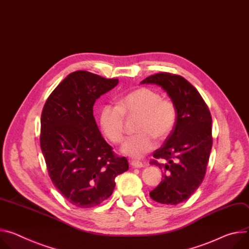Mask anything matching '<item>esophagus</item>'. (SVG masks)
Masks as SVG:
<instances>
[{
  "mask_svg": "<svg viewBox=\"0 0 249 249\" xmlns=\"http://www.w3.org/2000/svg\"><path fill=\"white\" fill-rule=\"evenodd\" d=\"M130 165L134 168H142V167L144 166L143 163L142 161H139V160H131Z\"/></svg>",
  "mask_w": 249,
  "mask_h": 249,
  "instance_id": "1",
  "label": "esophagus"
}]
</instances>
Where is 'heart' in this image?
Returning a JSON list of instances; mask_svg holds the SVG:
<instances>
[{
	"label": "heart",
	"instance_id": "b5f03b06",
	"mask_svg": "<svg viewBox=\"0 0 249 249\" xmlns=\"http://www.w3.org/2000/svg\"><path fill=\"white\" fill-rule=\"evenodd\" d=\"M125 117H139L135 131L124 142V154L141 158L155 147V139L166 140L177 123V108L168 98H161L156 90L147 87L137 88L120 99L118 106L105 105L99 116L101 129L107 139L114 143L124 140Z\"/></svg>",
	"mask_w": 249,
	"mask_h": 249
}]
</instances>
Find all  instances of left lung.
<instances>
[{"mask_svg": "<svg viewBox=\"0 0 249 249\" xmlns=\"http://www.w3.org/2000/svg\"><path fill=\"white\" fill-rule=\"evenodd\" d=\"M142 83L161 86L177 108L173 131L150 161L162 170L163 179L149 193L155 202L177 205L189 199L205 178L213 145L212 116L198 90L180 75L160 72Z\"/></svg>", "mask_w": 249, "mask_h": 249, "instance_id": "1", "label": "left lung"}]
</instances>
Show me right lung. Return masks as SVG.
<instances>
[{"label": "right lung", "mask_w": 249, "mask_h": 249, "mask_svg": "<svg viewBox=\"0 0 249 249\" xmlns=\"http://www.w3.org/2000/svg\"><path fill=\"white\" fill-rule=\"evenodd\" d=\"M119 79L88 71L69 74L47 98L40 120V147L48 175L73 206L91 208L113 194L115 179L128 169L98 128L93 106Z\"/></svg>", "instance_id": "add662e5"}]
</instances>
